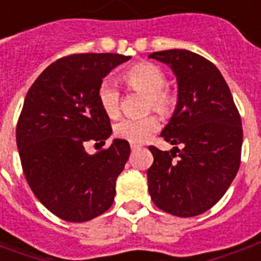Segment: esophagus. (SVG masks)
Returning <instances> with one entry per match:
<instances>
[{
    "label": "esophagus",
    "instance_id": "esophagus-1",
    "mask_svg": "<svg viewBox=\"0 0 261 261\" xmlns=\"http://www.w3.org/2000/svg\"><path fill=\"white\" fill-rule=\"evenodd\" d=\"M130 147H131V149L134 151V149H137V148H140V147H141V145H138V144H133V142H131Z\"/></svg>",
    "mask_w": 261,
    "mask_h": 261
}]
</instances>
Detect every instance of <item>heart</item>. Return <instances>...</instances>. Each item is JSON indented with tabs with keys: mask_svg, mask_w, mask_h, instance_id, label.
Returning <instances> with one entry per match:
<instances>
[{
	"mask_svg": "<svg viewBox=\"0 0 261 261\" xmlns=\"http://www.w3.org/2000/svg\"><path fill=\"white\" fill-rule=\"evenodd\" d=\"M124 82L131 89L148 95V108H153L159 113L168 114L173 110L175 96L168 89L166 75L162 69L151 63H140L125 71ZM97 99L100 108L109 117H116L120 112V92L113 81L105 80L97 89ZM161 128L156 116H147L141 119H121L114 125L116 136L133 142L141 144L147 141L153 133Z\"/></svg>",
	"mask_w": 261,
	"mask_h": 261,
	"instance_id": "obj_1",
	"label": "heart"
}]
</instances>
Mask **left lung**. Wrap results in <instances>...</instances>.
Returning <instances> with one entry per match:
<instances>
[{
	"label": "left lung",
	"mask_w": 261,
	"mask_h": 261,
	"mask_svg": "<svg viewBox=\"0 0 261 261\" xmlns=\"http://www.w3.org/2000/svg\"><path fill=\"white\" fill-rule=\"evenodd\" d=\"M148 57L169 65L177 81L175 112L161 133L175 147L170 153L149 147L153 164L147 172L148 190L165 213L196 217L221 200L238 173L241 116L229 86L211 61L181 48Z\"/></svg>",
	"instance_id": "left-lung-1"
}]
</instances>
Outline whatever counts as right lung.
Returning <instances> with one entry per match:
<instances>
[{"label": "right lung", "instance_id": "add662e5", "mask_svg": "<svg viewBox=\"0 0 261 261\" xmlns=\"http://www.w3.org/2000/svg\"><path fill=\"white\" fill-rule=\"evenodd\" d=\"M130 59L68 56L48 65L28 91L16 125L23 173L37 200L64 221L85 222L113 204L130 144L114 138L95 155L86 152L85 144H105L112 136L97 89L112 69Z\"/></svg>", "mask_w": 261, "mask_h": 261}]
</instances>
